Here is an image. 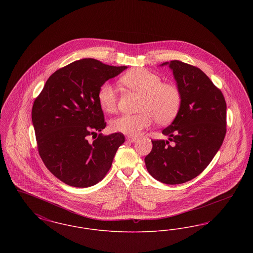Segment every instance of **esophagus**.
Returning <instances> with one entry per match:
<instances>
[{
	"label": "esophagus",
	"instance_id": "34e87169",
	"mask_svg": "<svg viewBox=\"0 0 253 253\" xmlns=\"http://www.w3.org/2000/svg\"><path fill=\"white\" fill-rule=\"evenodd\" d=\"M126 140L129 141V142H134L136 140V137L135 136H131V135H127L126 136Z\"/></svg>",
	"mask_w": 253,
	"mask_h": 253
}]
</instances>
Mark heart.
Wrapping results in <instances>:
<instances>
[{
  "mask_svg": "<svg viewBox=\"0 0 253 253\" xmlns=\"http://www.w3.org/2000/svg\"><path fill=\"white\" fill-rule=\"evenodd\" d=\"M121 84L139 94L138 111L134 115H122L111 121L113 131L127 135H137L156 120L167 124L178 113L181 105L179 88L170 83H161V78L146 68L137 67L122 76ZM97 100L102 110L112 113L117 108V91L110 83H104L97 91Z\"/></svg>",
  "mask_w": 253,
  "mask_h": 253,
  "instance_id": "heart-1",
  "label": "heart"
}]
</instances>
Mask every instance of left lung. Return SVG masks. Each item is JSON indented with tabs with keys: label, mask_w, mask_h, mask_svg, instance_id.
Masks as SVG:
<instances>
[{
	"label": "left lung",
	"mask_w": 253,
	"mask_h": 253,
	"mask_svg": "<svg viewBox=\"0 0 253 253\" xmlns=\"http://www.w3.org/2000/svg\"><path fill=\"white\" fill-rule=\"evenodd\" d=\"M165 65L181 93L178 113L162 131L173 145L153 140L144 160L155 179L176 185L200 174L216 155L227 132V104L222 92L199 68L179 60L160 64Z\"/></svg>",
	"instance_id": "obj_1"
}]
</instances>
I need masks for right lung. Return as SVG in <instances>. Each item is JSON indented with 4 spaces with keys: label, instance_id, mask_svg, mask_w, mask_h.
<instances>
[{
    "label": "right lung",
    "instance_id": "1",
    "mask_svg": "<svg viewBox=\"0 0 253 253\" xmlns=\"http://www.w3.org/2000/svg\"><path fill=\"white\" fill-rule=\"evenodd\" d=\"M127 68L76 60L52 74L35 99L31 115L39 154L63 183L87 188L108 172L124 135L99 133L93 142L88 136L106 127L97 100L99 86Z\"/></svg>",
    "mask_w": 253,
    "mask_h": 253
}]
</instances>
